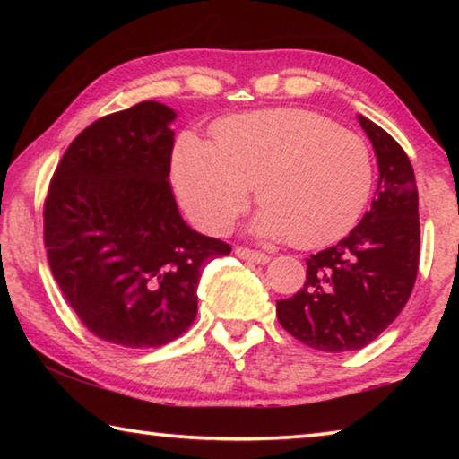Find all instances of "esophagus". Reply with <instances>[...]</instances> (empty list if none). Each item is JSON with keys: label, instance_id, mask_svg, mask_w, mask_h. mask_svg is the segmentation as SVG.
<instances>
[{"label": "esophagus", "instance_id": "esophagus-1", "mask_svg": "<svg viewBox=\"0 0 459 459\" xmlns=\"http://www.w3.org/2000/svg\"><path fill=\"white\" fill-rule=\"evenodd\" d=\"M235 255H237L238 259L257 263V265H265V263L271 261L269 255L261 253V251H253V248H247V247H237V248H235Z\"/></svg>", "mask_w": 459, "mask_h": 459}]
</instances>
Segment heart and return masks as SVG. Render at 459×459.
<instances>
[{
    "mask_svg": "<svg viewBox=\"0 0 459 459\" xmlns=\"http://www.w3.org/2000/svg\"><path fill=\"white\" fill-rule=\"evenodd\" d=\"M172 178L184 208L206 230H227L259 184L265 204L253 232L322 247L360 219L372 192V158L360 135L322 115L267 108L219 123L214 145L184 134Z\"/></svg>",
    "mask_w": 459,
    "mask_h": 459,
    "instance_id": "b5f03b06",
    "label": "heart"
}]
</instances>
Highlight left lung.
<instances>
[{"label": "left lung", "mask_w": 459, "mask_h": 459, "mask_svg": "<svg viewBox=\"0 0 459 459\" xmlns=\"http://www.w3.org/2000/svg\"><path fill=\"white\" fill-rule=\"evenodd\" d=\"M378 164L370 211L338 245L309 257L293 298L277 301L279 324L306 346L360 351L405 307L419 269V194L403 147L359 115Z\"/></svg>", "instance_id": "left-lung-1"}]
</instances>
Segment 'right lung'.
<instances>
[{
    "mask_svg": "<svg viewBox=\"0 0 459 459\" xmlns=\"http://www.w3.org/2000/svg\"><path fill=\"white\" fill-rule=\"evenodd\" d=\"M176 111L143 100L68 145L44 202V245L87 328L123 348H158L190 328L202 269L230 245L186 224L169 186Z\"/></svg>",
    "mask_w": 459,
    "mask_h": 459,
    "instance_id": "add662e5",
    "label": "right lung"
}]
</instances>
